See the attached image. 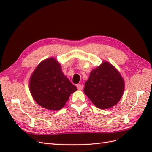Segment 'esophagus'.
I'll use <instances>...</instances> for the list:
<instances>
[{
  "label": "esophagus",
  "instance_id": "esophagus-1",
  "mask_svg": "<svg viewBox=\"0 0 152 152\" xmlns=\"http://www.w3.org/2000/svg\"><path fill=\"white\" fill-rule=\"evenodd\" d=\"M76 86H77V88H78V90H82L83 88V86L82 84H78Z\"/></svg>",
  "mask_w": 152,
  "mask_h": 152
}]
</instances>
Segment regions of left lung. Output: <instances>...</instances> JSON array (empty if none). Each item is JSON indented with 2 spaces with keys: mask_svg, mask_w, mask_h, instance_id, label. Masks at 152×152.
Masks as SVG:
<instances>
[{
  "mask_svg": "<svg viewBox=\"0 0 152 152\" xmlns=\"http://www.w3.org/2000/svg\"><path fill=\"white\" fill-rule=\"evenodd\" d=\"M125 82L120 73L108 61L93 69L85 83V94L96 107L108 109L119 102Z\"/></svg>",
  "mask_w": 152,
  "mask_h": 152,
  "instance_id": "8db88e82",
  "label": "left lung"
}]
</instances>
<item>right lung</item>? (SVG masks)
Returning <instances> with one entry per match:
<instances>
[{
    "label": "right lung",
    "instance_id": "obj_1",
    "mask_svg": "<svg viewBox=\"0 0 152 152\" xmlns=\"http://www.w3.org/2000/svg\"><path fill=\"white\" fill-rule=\"evenodd\" d=\"M29 89L37 104L50 110H59L65 105L70 95L77 90L53 57L42 61L29 80Z\"/></svg>",
    "mask_w": 152,
    "mask_h": 152
}]
</instances>
